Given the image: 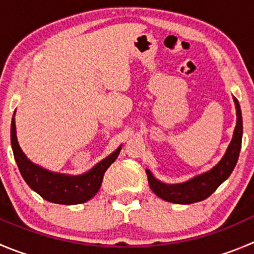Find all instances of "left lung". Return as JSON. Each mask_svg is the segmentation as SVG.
Segmentation results:
<instances>
[{
  "mask_svg": "<svg viewBox=\"0 0 254 254\" xmlns=\"http://www.w3.org/2000/svg\"><path fill=\"white\" fill-rule=\"evenodd\" d=\"M233 101L236 103L237 123H236L231 143L221 161L208 172L198 175L187 182L177 183V185H167V183L161 182L153 177L151 171L146 170L149 188L153 190V193H156V195L167 202H172V203H194V202L203 201L208 198L231 176L232 171L234 170L238 161L243 134L242 112H241L240 103L236 97H233Z\"/></svg>",
  "mask_w": 254,
  "mask_h": 254,
  "instance_id": "8db88e82",
  "label": "left lung"
}]
</instances>
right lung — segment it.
Returning <instances> with one entry per match:
<instances>
[{
	"label": "right lung",
	"mask_w": 254,
	"mask_h": 254,
	"mask_svg": "<svg viewBox=\"0 0 254 254\" xmlns=\"http://www.w3.org/2000/svg\"><path fill=\"white\" fill-rule=\"evenodd\" d=\"M11 146L18 170L31 190L46 201L59 204H79L89 201L101 188L105 172L116 161L121 151L120 146L83 175L69 176L51 172L32 163L22 152L17 141L14 115L11 122Z\"/></svg>",
	"instance_id": "obj_1"
}]
</instances>
